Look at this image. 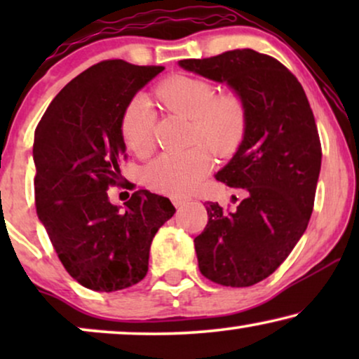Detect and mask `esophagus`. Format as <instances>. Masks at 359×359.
Returning a JSON list of instances; mask_svg holds the SVG:
<instances>
[{"instance_id": "esophagus-1", "label": "esophagus", "mask_w": 359, "mask_h": 359, "mask_svg": "<svg viewBox=\"0 0 359 359\" xmlns=\"http://www.w3.org/2000/svg\"><path fill=\"white\" fill-rule=\"evenodd\" d=\"M171 203L175 204V208H181V205L188 204L189 199H186V198H171Z\"/></svg>"}]
</instances>
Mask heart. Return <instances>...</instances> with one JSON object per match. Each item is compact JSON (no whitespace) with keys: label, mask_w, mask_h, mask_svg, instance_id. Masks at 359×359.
<instances>
[{"label":"heart","mask_w":359,"mask_h":359,"mask_svg":"<svg viewBox=\"0 0 359 359\" xmlns=\"http://www.w3.org/2000/svg\"><path fill=\"white\" fill-rule=\"evenodd\" d=\"M156 97L166 109L193 121V140L205 142L217 154L232 151L247 129V104L237 91L215 95L212 81L193 75H171L156 86ZM126 145L137 155L150 154L155 145V112L145 96L127 102L121 119ZM210 166L204 144L189 150L165 151L145 168V183L170 196H183L201 183Z\"/></svg>","instance_id":"1"}]
</instances>
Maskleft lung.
<instances>
[{
  "label": "left lung",
  "instance_id": "obj_1",
  "mask_svg": "<svg viewBox=\"0 0 359 359\" xmlns=\"http://www.w3.org/2000/svg\"><path fill=\"white\" fill-rule=\"evenodd\" d=\"M180 67L227 83L247 104L242 144L215 175L243 189L245 199L233 210L208 203V225L194 247L203 276L222 286H253L289 257L311 219L322 165L313 112L297 78L252 48Z\"/></svg>",
  "mask_w": 359,
  "mask_h": 359
}]
</instances>
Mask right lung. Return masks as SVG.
<instances>
[{
	"label": "right lung",
	"instance_id": "1",
	"mask_svg": "<svg viewBox=\"0 0 359 359\" xmlns=\"http://www.w3.org/2000/svg\"><path fill=\"white\" fill-rule=\"evenodd\" d=\"M165 67L104 60L53 97L34 134L36 208L63 266L81 286L112 292L149 271L150 245L175 208L135 191L121 210L107 189L122 184L121 119L135 93Z\"/></svg>",
	"mask_w": 359,
	"mask_h": 359
}]
</instances>
